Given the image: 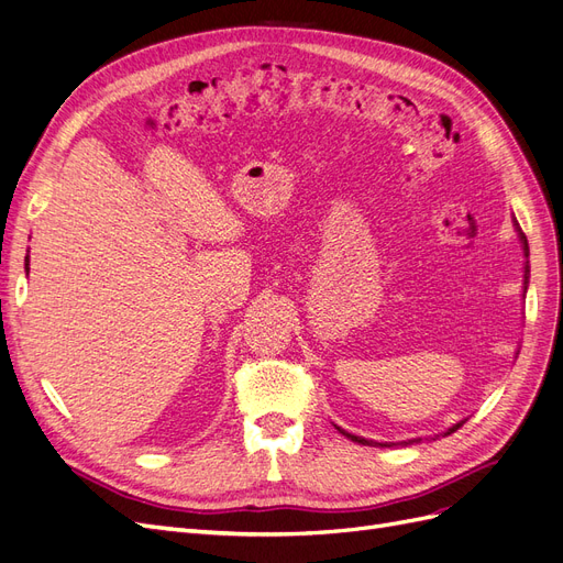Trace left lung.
Returning a JSON list of instances; mask_svg holds the SVG:
<instances>
[{
    "instance_id": "8db88e82",
    "label": "left lung",
    "mask_w": 563,
    "mask_h": 563,
    "mask_svg": "<svg viewBox=\"0 0 563 563\" xmlns=\"http://www.w3.org/2000/svg\"><path fill=\"white\" fill-rule=\"evenodd\" d=\"M521 234V232H519ZM521 244H523V253L528 255V244H526V236L521 234ZM523 284L528 286V265H526V275H523ZM526 286H523V294H526ZM465 422V420H463ZM463 422H457V424H453V428H449L446 432H444V437L446 434H451V432H455L457 428H463ZM338 432L340 434H345L347 439H352V441H356V444H373V446H380V449H385V446H395V444H387V441H385V444H383V441H366V439H362V437H356V434H350V432H345V430H340L338 428ZM404 444H408V441H404Z\"/></svg>"
}]
</instances>
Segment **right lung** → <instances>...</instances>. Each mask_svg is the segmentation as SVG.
<instances>
[{"label": "right lung", "instance_id": "add662e5", "mask_svg": "<svg viewBox=\"0 0 563 563\" xmlns=\"http://www.w3.org/2000/svg\"><path fill=\"white\" fill-rule=\"evenodd\" d=\"M25 269H30V267H27V263H25Z\"/></svg>", "mask_w": 563, "mask_h": 563}]
</instances>
